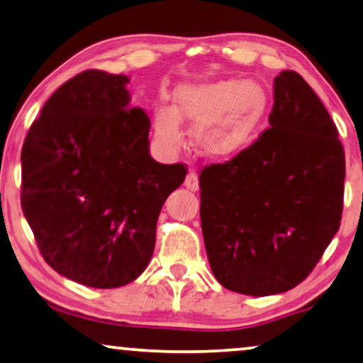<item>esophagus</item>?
Returning a JSON list of instances; mask_svg holds the SVG:
<instances>
[{"label":"esophagus","instance_id":"obj_1","mask_svg":"<svg viewBox=\"0 0 363 363\" xmlns=\"http://www.w3.org/2000/svg\"><path fill=\"white\" fill-rule=\"evenodd\" d=\"M184 186H186L189 191H199V177L194 171H189L186 176V181H184Z\"/></svg>","mask_w":363,"mask_h":363}]
</instances>
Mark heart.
Returning a JSON list of instances; mask_svg holds the SVG:
<instances>
[{"label":"heart","instance_id":"1","mask_svg":"<svg viewBox=\"0 0 363 363\" xmlns=\"http://www.w3.org/2000/svg\"><path fill=\"white\" fill-rule=\"evenodd\" d=\"M267 108V90L255 80L181 84L174 91V106L160 105L152 111V125L167 150L181 145V121L194 125L192 143L197 151L213 160H227L248 146Z\"/></svg>","mask_w":363,"mask_h":363}]
</instances>
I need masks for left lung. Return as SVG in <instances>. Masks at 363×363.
<instances>
[{"instance_id": "obj_1", "label": "left lung", "mask_w": 363, "mask_h": 363, "mask_svg": "<svg viewBox=\"0 0 363 363\" xmlns=\"http://www.w3.org/2000/svg\"><path fill=\"white\" fill-rule=\"evenodd\" d=\"M269 128L201 172V223L213 277L248 296L293 289L339 230L345 155L323 101L298 72L274 79Z\"/></svg>"}]
</instances>
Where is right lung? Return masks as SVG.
<instances>
[{
	"label": "right lung",
	"mask_w": 363,
	"mask_h": 363,
	"mask_svg": "<svg viewBox=\"0 0 363 363\" xmlns=\"http://www.w3.org/2000/svg\"><path fill=\"white\" fill-rule=\"evenodd\" d=\"M130 79L85 70L50 95L21 151V207L50 268L90 288L140 277L162 203L184 164L150 155V118L131 108Z\"/></svg>",
	"instance_id": "right-lung-1"
}]
</instances>
